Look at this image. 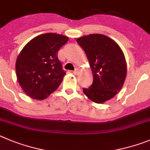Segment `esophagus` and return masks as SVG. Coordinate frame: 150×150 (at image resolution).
Instances as JSON below:
<instances>
[{
  "label": "esophagus",
  "mask_w": 150,
  "mask_h": 150,
  "mask_svg": "<svg viewBox=\"0 0 150 150\" xmlns=\"http://www.w3.org/2000/svg\"><path fill=\"white\" fill-rule=\"evenodd\" d=\"M73 73L75 74V75H78V74L79 73V69H75V71L73 72Z\"/></svg>",
  "instance_id": "obj_1"
}]
</instances>
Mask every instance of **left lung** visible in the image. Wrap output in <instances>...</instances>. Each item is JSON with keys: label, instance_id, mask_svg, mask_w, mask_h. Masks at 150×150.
I'll return each mask as SVG.
<instances>
[{"label": "left lung", "instance_id": "left-lung-1", "mask_svg": "<svg viewBox=\"0 0 150 150\" xmlns=\"http://www.w3.org/2000/svg\"><path fill=\"white\" fill-rule=\"evenodd\" d=\"M91 68L93 82L83 89L87 98L98 104L111 99L122 89L127 75L123 52L115 41L105 35L93 33L77 39Z\"/></svg>", "mask_w": 150, "mask_h": 150}]
</instances>
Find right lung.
<instances>
[{
  "label": "right lung",
  "mask_w": 150,
  "mask_h": 150,
  "mask_svg": "<svg viewBox=\"0 0 150 150\" xmlns=\"http://www.w3.org/2000/svg\"><path fill=\"white\" fill-rule=\"evenodd\" d=\"M69 38L48 33L39 35L27 43L16 62L18 83L30 98L43 100L58 88L66 75L57 52Z\"/></svg>",
  "instance_id": "1"
}]
</instances>
